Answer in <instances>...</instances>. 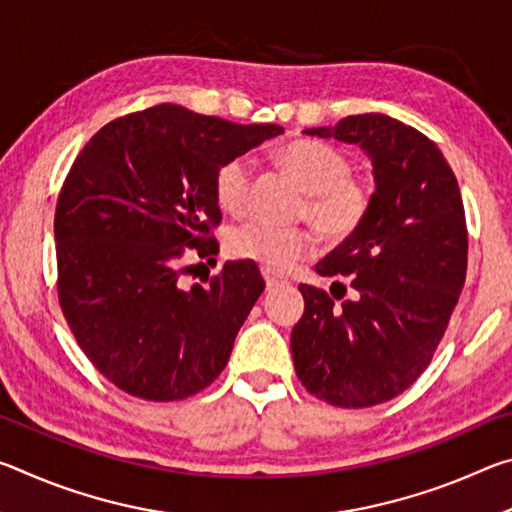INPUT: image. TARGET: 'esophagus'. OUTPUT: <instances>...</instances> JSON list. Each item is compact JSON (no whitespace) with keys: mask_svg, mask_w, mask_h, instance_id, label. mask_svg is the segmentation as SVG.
<instances>
[{"mask_svg":"<svg viewBox=\"0 0 512 512\" xmlns=\"http://www.w3.org/2000/svg\"><path fill=\"white\" fill-rule=\"evenodd\" d=\"M262 275H264V280H266V287H268V289H275L277 284H284V282H287V277L277 275L275 271H271V268H264Z\"/></svg>","mask_w":512,"mask_h":512,"instance_id":"34e87169","label":"esophagus"}]
</instances>
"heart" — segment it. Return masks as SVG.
Here are the masks:
<instances>
[{
	"instance_id": "1",
	"label": "heart",
	"mask_w": 512,
	"mask_h": 512,
	"mask_svg": "<svg viewBox=\"0 0 512 512\" xmlns=\"http://www.w3.org/2000/svg\"><path fill=\"white\" fill-rule=\"evenodd\" d=\"M282 164L298 180L309 201L305 214L327 237H348L370 210V187L350 176V160L343 151L325 142L296 140L280 153ZM253 162L237 155L223 162L214 178V194L223 212L244 216L250 210ZM230 253L284 271L296 259L314 253L316 237L307 228H289L264 219L248 221L230 235Z\"/></svg>"
}]
</instances>
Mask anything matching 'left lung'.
Wrapping results in <instances>:
<instances>
[{
	"mask_svg": "<svg viewBox=\"0 0 512 512\" xmlns=\"http://www.w3.org/2000/svg\"><path fill=\"white\" fill-rule=\"evenodd\" d=\"M357 144L375 178L366 219L316 264L350 275L354 296L300 284L305 314L291 332L296 375L311 395L363 409L404 393L436 352L461 296L467 228L452 167L427 135L379 112L307 128Z\"/></svg>",
	"mask_w": 512,
	"mask_h": 512,
	"instance_id": "left-lung-1",
	"label": "left lung"
}]
</instances>
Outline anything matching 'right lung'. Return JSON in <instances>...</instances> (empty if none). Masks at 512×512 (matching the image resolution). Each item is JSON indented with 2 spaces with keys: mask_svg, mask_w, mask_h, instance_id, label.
<instances>
[{
  "mask_svg": "<svg viewBox=\"0 0 512 512\" xmlns=\"http://www.w3.org/2000/svg\"><path fill=\"white\" fill-rule=\"evenodd\" d=\"M275 124H232L173 103L110 121L58 196V300L101 375L128 395L173 402L221 375L262 296L255 262H225L210 287H180L187 255L219 253L214 178Z\"/></svg>",
  "mask_w": 512,
  "mask_h": 512,
  "instance_id": "right-lung-1",
  "label": "right lung"
}]
</instances>
